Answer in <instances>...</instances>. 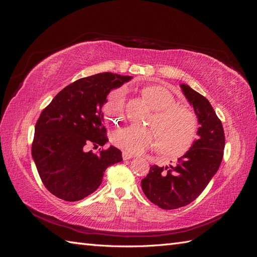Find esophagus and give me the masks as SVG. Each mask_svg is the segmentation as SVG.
Masks as SVG:
<instances>
[{"instance_id":"1","label":"esophagus","mask_w":257,"mask_h":257,"mask_svg":"<svg viewBox=\"0 0 257 257\" xmlns=\"http://www.w3.org/2000/svg\"><path fill=\"white\" fill-rule=\"evenodd\" d=\"M122 158H123L124 161H126V160H131V159L135 158V155L132 154V153H128V152H126V151H124V152L122 153Z\"/></svg>"}]
</instances>
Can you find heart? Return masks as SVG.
I'll return each mask as SVG.
<instances>
[{
	"label": "heart",
	"instance_id": "b5f03b06",
	"mask_svg": "<svg viewBox=\"0 0 257 257\" xmlns=\"http://www.w3.org/2000/svg\"><path fill=\"white\" fill-rule=\"evenodd\" d=\"M143 95L154 111L151 120L153 130L135 125L122 127L112 136V143L121 149L142 153L157 147L161 153L168 157H180L190 150L198 131V121L190 108L178 105L175 95L166 88L152 85L143 91ZM125 103V90H113L104 107L108 119H118L122 115Z\"/></svg>",
	"mask_w": 257,
	"mask_h": 257
}]
</instances>
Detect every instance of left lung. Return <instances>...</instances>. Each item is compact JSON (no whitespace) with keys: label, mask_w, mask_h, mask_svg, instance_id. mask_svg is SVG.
Returning <instances> with one entry per match:
<instances>
[{"label":"left lung","mask_w":257,"mask_h":257,"mask_svg":"<svg viewBox=\"0 0 257 257\" xmlns=\"http://www.w3.org/2000/svg\"><path fill=\"white\" fill-rule=\"evenodd\" d=\"M180 88L197 116L198 139L175 166L153 165L142 180L148 199L165 210L184 207L200 195L219 169L225 147L222 123L209 100L188 84Z\"/></svg>","instance_id":"1"}]
</instances>
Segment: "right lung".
Here are the masks:
<instances>
[{"label": "right lung", "instance_id": "1", "mask_svg": "<svg viewBox=\"0 0 257 257\" xmlns=\"http://www.w3.org/2000/svg\"><path fill=\"white\" fill-rule=\"evenodd\" d=\"M133 77L100 73L68 84L42 111L35 125L32 157L44 185L66 201L89 196L103 181L107 167L122 161L113 146L94 154L89 144L104 146L108 138L102 108L110 91Z\"/></svg>", "mask_w": 257, "mask_h": 257}]
</instances>
